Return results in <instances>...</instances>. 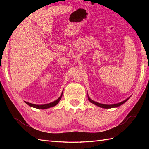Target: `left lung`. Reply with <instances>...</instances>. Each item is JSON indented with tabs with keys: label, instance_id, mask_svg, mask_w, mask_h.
<instances>
[{
	"label": "left lung",
	"instance_id": "8db88e82",
	"mask_svg": "<svg viewBox=\"0 0 149 149\" xmlns=\"http://www.w3.org/2000/svg\"><path fill=\"white\" fill-rule=\"evenodd\" d=\"M88 100H89L90 102H91L92 104H95V105H96V106H99V107H102V108L108 109V108H113V107H118L122 105V104L123 103H125L126 101H127L130 97H129L128 99H125V100L122 101V102H121L115 104H110V105H108V104H100V103H99V102H95V101L91 100L90 98L89 97V96H88Z\"/></svg>",
	"mask_w": 149,
	"mask_h": 149
}]
</instances>
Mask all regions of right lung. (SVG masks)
Returning a JSON list of instances; mask_svg holds the SVG:
<instances>
[{
    "label": "right lung",
    "mask_w": 149,
    "mask_h": 149,
    "mask_svg": "<svg viewBox=\"0 0 149 149\" xmlns=\"http://www.w3.org/2000/svg\"><path fill=\"white\" fill-rule=\"evenodd\" d=\"M62 95H63V92L61 95V96H60L58 99L56 100L55 101H54V102H50V103H49V104H43V105H36V104H31V103H29L28 102H26L25 101V102H26L27 105H29V106L31 107H34V108H37V109H47V108H49V107H53V106H55L56 105H57L59 102V100H61V97H62Z\"/></svg>",
    "instance_id": "obj_1"
}]
</instances>
